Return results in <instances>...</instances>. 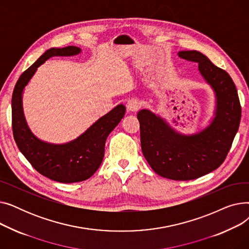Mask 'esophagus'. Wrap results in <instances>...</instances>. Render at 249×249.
<instances>
[{
  "instance_id": "obj_1",
  "label": "esophagus",
  "mask_w": 249,
  "mask_h": 249,
  "mask_svg": "<svg viewBox=\"0 0 249 249\" xmlns=\"http://www.w3.org/2000/svg\"><path fill=\"white\" fill-rule=\"evenodd\" d=\"M141 108V103L136 99H131L127 102V109L131 112H137Z\"/></svg>"
}]
</instances>
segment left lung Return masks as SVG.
<instances>
[{"instance_id": "8db88e82", "label": "left lung", "mask_w": 249, "mask_h": 249, "mask_svg": "<svg viewBox=\"0 0 249 249\" xmlns=\"http://www.w3.org/2000/svg\"><path fill=\"white\" fill-rule=\"evenodd\" d=\"M178 56L198 62L199 71L215 90L217 106L212 123L195 135H180L148 110L137 114L143 155L160 177L190 180L215 171L231 148L241 119V106L230 75L197 50L179 51Z\"/></svg>"}]
</instances>
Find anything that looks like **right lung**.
Returning a JSON list of instances; mask_svg holds the SVG:
<instances>
[{
  "label": "right lung",
  "mask_w": 249,
  "mask_h": 249,
  "mask_svg": "<svg viewBox=\"0 0 249 249\" xmlns=\"http://www.w3.org/2000/svg\"><path fill=\"white\" fill-rule=\"evenodd\" d=\"M76 46L51 48L39 57L19 77L12 95L13 135L20 151L42 176L55 181L71 184L93 176L100 167L105 152V142L121 121L125 107L116 108L91 125L85 133L67 144H50L36 138L26 124L22 109V93L38 67L52 56H71L80 53Z\"/></svg>",
  "instance_id": "right-lung-1"
}]
</instances>
